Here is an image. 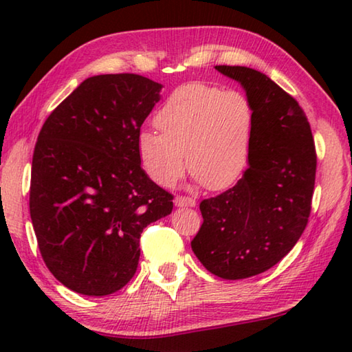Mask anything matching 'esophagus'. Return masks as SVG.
<instances>
[{
  "mask_svg": "<svg viewBox=\"0 0 352 352\" xmlns=\"http://www.w3.org/2000/svg\"><path fill=\"white\" fill-rule=\"evenodd\" d=\"M174 204L175 206H195V200L192 197H186V195H178Z\"/></svg>",
  "mask_w": 352,
  "mask_h": 352,
  "instance_id": "obj_1",
  "label": "esophagus"
}]
</instances>
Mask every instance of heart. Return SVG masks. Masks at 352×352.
<instances>
[{
  "instance_id": "obj_1",
  "label": "heart",
  "mask_w": 352,
  "mask_h": 352,
  "mask_svg": "<svg viewBox=\"0 0 352 352\" xmlns=\"http://www.w3.org/2000/svg\"><path fill=\"white\" fill-rule=\"evenodd\" d=\"M254 121L253 105L242 91L186 83L170 93L155 116L160 132L138 135L141 164L153 182L172 186L188 157L195 180L211 190L226 189L248 168Z\"/></svg>"
}]
</instances>
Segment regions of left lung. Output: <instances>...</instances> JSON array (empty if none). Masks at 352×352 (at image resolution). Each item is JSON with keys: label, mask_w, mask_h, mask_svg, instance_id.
Instances as JSON below:
<instances>
[{"label": "left lung", "mask_w": 352, "mask_h": 352, "mask_svg": "<svg viewBox=\"0 0 352 352\" xmlns=\"http://www.w3.org/2000/svg\"><path fill=\"white\" fill-rule=\"evenodd\" d=\"M216 69L239 82L253 105V151L233 188L201 200L204 223L190 247L212 275L243 279L272 269L301 237L317 152L305 111L270 77L247 67Z\"/></svg>", "instance_id": "left-lung-1"}]
</instances>
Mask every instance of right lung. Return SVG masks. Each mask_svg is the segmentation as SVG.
I'll return each mask as SVG.
<instances>
[{"label":"right lung","instance_id":"1","mask_svg":"<svg viewBox=\"0 0 352 352\" xmlns=\"http://www.w3.org/2000/svg\"><path fill=\"white\" fill-rule=\"evenodd\" d=\"M162 83L140 74L88 77L35 142L29 211L45 264L65 287L105 296L133 278L140 237L174 195L141 168L138 135Z\"/></svg>","mask_w":352,"mask_h":352}]
</instances>
